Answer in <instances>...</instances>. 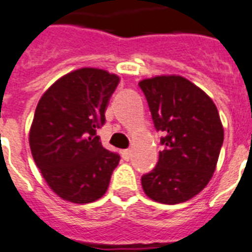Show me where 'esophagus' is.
<instances>
[{"label":"esophagus","mask_w":252,"mask_h":252,"mask_svg":"<svg viewBox=\"0 0 252 252\" xmlns=\"http://www.w3.org/2000/svg\"><path fill=\"white\" fill-rule=\"evenodd\" d=\"M131 154H132L131 150H124L122 151V158H124L125 160H130V158H131Z\"/></svg>","instance_id":"34e87169"}]
</instances>
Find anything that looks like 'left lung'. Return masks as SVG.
I'll use <instances>...</instances> for the list:
<instances>
[{
    "instance_id": "8db88e82",
    "label": "left lung",
    "mask_w": 252,
    "mask_h": 252,
    "mask_svg": "<svg viewBox=\"0 0 252 252\" xmlns=\"http://www.w3.org/2000/svg\"><path fill=\"white\" fill-rule=\"evenodd\" d=\"M155 127L164 132L158 162L142 177L146 195L162 204L194 198L212 178L224 128L212 98L180 75L139 82Z\"/></svg>"
}]
</instances>
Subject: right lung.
I'll return each instance as SVG.
<instances>
[{"label": "right lung", "mask_w": 252, "mask_h": 252, "mask_svg": "<svg viewBox=\"0 0 252 252\" xmlns=\"http://www.w3.org/2000/svg\"><path fill=\"white\" fill-rule=\"evenodd\" d=\"M120 76L83 67L54 82L36 106L30 147L48 186L67 202L86 204L105 194L120 155L102 147L96 130Z\"/></svg>", "instance_id": "1"}]
</instances>
